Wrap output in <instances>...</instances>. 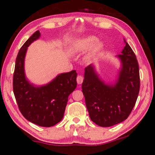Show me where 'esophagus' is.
Instances as JSON below:
<instances>
[{
	"instance_id": "1",
	"label": "esophagus",
	"mask_w": 155,
	"mask_h": 155,
	"mask_svg": "<svg viewBox=\"0 0 155 155\" xmlns=\"http://www.w3.org/2000/svg\"><path fill=\"white\" fill-rule=\"evenodd\" d=\"M83 80L84 78L81 75H79L77 76V78H76V81H77V83L79 84H81L83 82Z\"/></svg>"
}]
</instances>
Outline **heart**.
I'll return each instance as SVG.
<instances>
[{"label": "heart", "mask_w": 155, "mask_h": 155, "mask_svg": "<svg viewBox=\"0 0 155 155\" xmlns=\"http://www.w3.org/2000/svg\"><path fill=\"white\" fill-rule=\"evenodd\" d=\"M96 41H97V38L95 36H88L86 37V38H84L81 39V41H79V42H77V44H76V50L79 51H84L87 50V49L91 48L92 46L95 44ZM103 48H104V44H103V43L99 42V43L96 44L93 51H92L91 54L89 55V59H92V58H95L96 54L102 50Z\"/></svg>", "instance_id": "heart-1"}]
</instances>
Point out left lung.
Masks as SVG:
<instances>
[{"label":"left lung","instance_id":"1","mask_svg":"<svg viewBox=\"0 0 155 155\" xmlns=\"http://www.w3.org/2000/svg\"><path fill=\"white\" fill-rule=\"evenodd\" d=\"M124 42L125 47L118 55L122 69L114 85L103 82L91 65L84 69L81 88L85 104L91 120L101 127H110L125 120L135 106L139 92L138 60L129 44Z\"/></svg>","mask_w":155,"mask_h":155}]
</instances>
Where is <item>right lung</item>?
<instances>
[{
  "instance_id": "obj_1",
  "label": "right lung",
  "mask_w": 155,
  "mask_h": 155,
  "mask_svg": "<svg viewBox=\"0 0 155 155\" xmlns=\"http://www.w3.org/2000/svg\"><path fill=\"white\" fill-rule=\"evenodd\" d=\"M40 37L35 31L19 49L13 76V91L19 111L27 120L41 127L54 126L63 119L68 96L77 86L75 70L61 74L45 86L35 87L25 76L24 60L28 46Z\"/></svg>"
}]
</instances>
